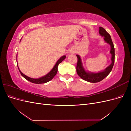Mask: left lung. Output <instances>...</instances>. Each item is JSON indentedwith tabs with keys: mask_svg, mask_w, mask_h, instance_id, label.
I'll return each instance as SVG.
<instances>
[{
	"mask_svg": "<svg viewBox=\"0 0 131 131\" xmlns=\"http://www.w3.org/2000/svg\"><path fill=\"white\" fill-rule=\"evenodd\" d=\"M99 33L103 37H104V40L110 44L111 46L110 53L112 54V63L109 67L103 71L97 73H87L85 72L84 69L82 66V63L81 62V58L79 55H77L78 58V62L77 65V72L78 75L83 80L89 81L90 82H98L102 81L110 73L113 67L114 61H115V49L113 42L112 41V38L110 34L104 29L103 27H100V30Z\"/></svg>",
	"mask_w": 131,
	"mask_h": 131,
	"instance_id": "left-lung-1",
	"label": "left lung"
}]
</instances>
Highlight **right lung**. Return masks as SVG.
I'll return each mask as SVG.
<instances>
[{"mask_svg":"<svg viewBox=\"0 0 131 131\" xmlns=\"http://www.w3.org/2000/svg\"><path fill=\"white\" fill-rule=\"evenodd\" d=\"M66 58V56H63L62 57H61L59 59V60L57 62L56 64H55L54 67L53 68V69L51 70V72L50 73H49L47 75H46L45 76L41 77L40 78H39V79H32V78H30L26 76L24 74H23L20 70L19 69L18 70L19 71V72H20L22 76L25 78L26 80H28L29 81L32 82V83H34V84H43V83H46L47 82H48L49 81H50L51 80H52V79L53 78V77L56 75V74L57 73V70H58V64L59 63H61ZM16 60H17V58H16Z\"/></svg>","mask_w":131,"mask_h":131,"instance_id":"1","label":"right lung"}]
</instances>
